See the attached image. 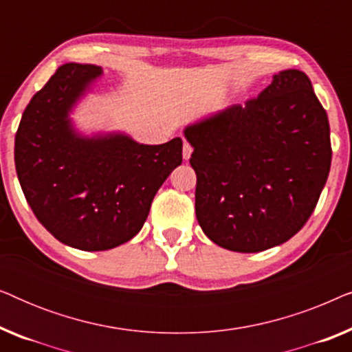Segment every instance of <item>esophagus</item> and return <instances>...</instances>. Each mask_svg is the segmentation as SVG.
<instances>
[{
  "mask_svg": "<svg viewBox=\"0 0 352 352\" xmlns=\"http://www.w3.org/2000/svg\"><path fill=\"white\" fill-rule=\"evenodd\" d=\"M192 151H194V148H192L190 144L184 142V146H182V157H184V160H189L192 155Z\"/></svg>",
  "mask_w": 352,
  "mask_h": 352,
  "instance_id": "esophagus-1",
  "label": "esophagus"
}]
</instances>
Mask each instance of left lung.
<instances>
[{"instance_id": "8db88e82", "label": "left lung", "mask_w": 352, "mask_h": 352, "mask_svg": "<svg viewBox=\"0 0 352 352\" xmlns=\"http://www.w3.org/2000/svg\"><path fill=\"white\" fill-rule=\"evenodd\" d=\"M195 214L211 242L258 253L292 239L314 211L331 163L330 124L301 70H283L245 105L190 124Z\"/></svg>"}]
</instances>
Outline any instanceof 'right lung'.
<instances>
[{
    "label": "right lung",
    "instance_id": "1",
    "mask_svg": "<svg viewBox=\"0 0 352 352\" xmlns=\"http://www.w3.org/2000/svg\"><path fill=\"white\" fill-rule=\"evenodd\" d=\"M100 75L98 65L59 67L23 110L14 146L19 182L36 219L59 242L85 252L131 240L182 163L181 138L146 146L126 134L75 131L69 112Z\"/></svg>",
    "mask_w": 352,
    "mask_h": 352
}]
</instances>
